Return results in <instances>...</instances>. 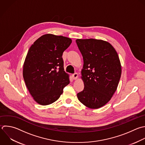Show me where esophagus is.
I'll use <instances>...</instances> for the list:
<instances>
[{"instance_id": "obj_1", "label": "esophagus", "mask_w": 145, "mask_h": 145, "mask_svg": "<svg viewBox=\"0 0 145 145\" xmlns=\"http://www.w3.org/2000/svg\"><path fill=\"white\" fill-rule=\"evenodd\" d=\"M72 79H74V80L76 79L77 78H78V74L76 73V72L74 73V74H73L72 75Z\"/></svg>"}]
</instances>
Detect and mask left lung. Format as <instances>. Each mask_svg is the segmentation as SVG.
Instances as JSON below:
<instances>
[{
    "mask_svg": "<svg viewBox=\"0 0 145 145\" xmlns=\"http://www.w3.org/2000/svg\"><path fill=\"white\" fill-rule=\"evenodd\" d=\"M83 56L82 79L84 87L77 94L85 106L97 109L105 105L117 89L121 75L118 56L109 42L93 39H77Z\"/></svg>",
    "mask_w": 145,
    "mask_h": 145,
    "instance_id": "left-lung-1",
    "label": "left lung"
}]
</instances>
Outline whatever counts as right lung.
Masks as SVG:
<instances>
[{"label": "right lung", "instance_id": "1", "mask_svg": "<svg viewBox=\"0 0 145 145\" xmlns=\"http://www.w3.org/2000/svg\"><path fill=\"white\" fill-rule=\"evenodd\" d=\"M71 42L69 38L46 34L30 47L23 66V78L29 92L39 104L55 102L70 83L62 57Z\"/></svg>", "mask_w": 145, "mask_h": 145}]
</instances>
